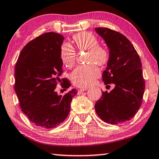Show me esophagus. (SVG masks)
I'll list each match as a JSON object with an SVG mask.
<instances>
[{
    "label": "esophagus",
    "mask_w": 159,
    "mask_h": 159,
    "mask_svg": "<svg viewBox=\"0 0 159 159\" xmlns=\"http://www.w3.org/2000/svg\"><path fill=\"white\" fill-rule=\"evenodd\" d=\"M87 90H88V88H80L79 90H78V91H79L80 93H82L83 92V91H85Z\"/></svg>",
    "instance_id": "obj_1"
}]
</instances>
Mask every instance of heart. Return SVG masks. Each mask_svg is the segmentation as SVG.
Segmentation results:
<instances>
[{"mask_svg":"<svg viewBox=\"0 0 159 159\" xmlns=\"http://www.w3.org/2000/svg\"><path fill=\"white\" fill-rule=\"evenodd\" d=\"M73 41L80 51H88L87 61L102 66L106 64L109 53L104 48L100 46L99 41L94 34L88 32H82L73 37ZM61 60L66 67H71L76 60V52L69 43H64L60 50ZM95 64L79 66L71 74V80L75 85L87 88L92 84L99 77L100 71Z\"/></svg>","mask_w":159,"mask_h":159,"instance_id":"obj_1","label":"heart"}]
</instances>
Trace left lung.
<instances>
[{
	"label": "left lung",
	"mask_w": 159,
	"mask_h": 159,
	"mask_svg": "<svg viewBox=\"0 0 159 159\" xmlns=\"http://www.w3.org/2000/svg\"><path fill=\"white\" fill-rule=\"evenodd\" d=\"M95 30L109 49L103 81L115 85L110 93H102L95 104V111L105 122L117 125L130 120L142 103L145 91L142 64L133 45L125 35L108 28Z\"/></svg>",
	"instance_id": "8db88e82"
}]
</instances>
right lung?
<instances>
[{
    "instance_id": "add662e5",
    "label": "right lung",
    "mask_w": 159,
    "mask_h": 159,
    "mask_svg": "<svg viewBox=\"0 0 159 159\" xmlns=\"http://www.w3.org/2000/svg\"><path fill=\"white\" fill-rule=\"evenodd\" d=\"M64 38L46 32L27 43L21 50L15 66L14 90L21 111L37 126L51 129L62 123L70 111L76 89L58 94V84L66 90L71 84L61 79L63 62L60 50Z\"/></svg>"
}]
</instances>
